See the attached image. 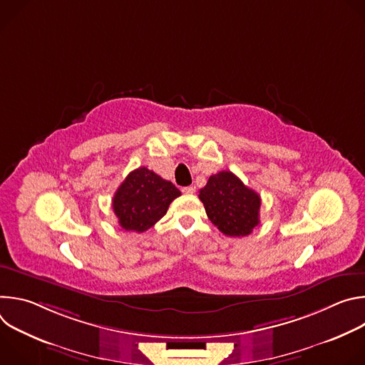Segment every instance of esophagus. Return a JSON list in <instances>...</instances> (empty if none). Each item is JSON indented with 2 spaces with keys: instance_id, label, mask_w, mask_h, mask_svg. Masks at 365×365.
<instances>
[{
  "instance_id": "34e87169",
  "label": "esophagus",
  "mask_w": 365,
  "mask_h": 365,
  "mask_svg": "<svg viewBox=\"0 0 365 365\" xmlns=\"http://www.w3.org/2000/svg\"><path fill=\"white\" fill-rule=\"evenodd\" d=\"M182 192L186 193V195H192V193L196 192V187H195V186H186V187L182 189Z\"/></svg>"
}]
</instances>
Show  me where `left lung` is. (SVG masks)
Returning <instances> with one entry per match:
<instances>
[{
    "label": "left lung",
    "instance_id": "8db88e82",
    "mask_svg": "<svg viewBox=\"0 0 365 365\" xmlns=\"http://www.w3.org/2000/svg\"><path fill=\"white\" fill-rule=\"evenodd\" d=\"M207 218L228 237H245L259 224L262 199L232 172L212 175L199 190Z\"/></svg>",
    "mask_w": 365,
    "mask_h": 365
}]
</instances>
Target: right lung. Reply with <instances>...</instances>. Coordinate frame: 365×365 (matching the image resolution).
I'll return each instance as SVG.
<instances>
[{
    "mask_svg": "<svg viewBox=\"0 0 365 365\" xmlns=\"http://www.w3.org/2000/svg\"><path fill=\"white\" fill-rule=\"evenodd\" d=\"M180 190L147 168L133 170L117 189L113 210L125 231L144 232L162 220Z\"/></svg>",
    "mask_w": 365,
    "mask_h": 365,
    "instance_id": "1",
    "label": "right lung"
}]
</instances>
